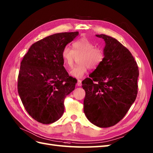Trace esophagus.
<instances>
[{
    "mask_svg": "<svg viewBox=\"0 0 153 153\" xmlns=\"http://www.w3.org/2000/svg\"><path fill=\"white\" fill-rule=\"evenodd\" d=\"M82 80H80V79H78V80H77V85L78 86V87H80V86H82Z\"/></svg>",
    "mask_w": 153,
    "mask_h": 153,
    "instance_id": "obj_1",
    "label": "esophagus"
}]
</instances>
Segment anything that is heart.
Listing matches in <instances>:
<instances>
[{"label": "heart", "mask_w": 153, "mask_h": 153, "mask_svg": "<svg viewBox=\"0 0 153 153\" xmlns=\"http://www.w3.org/2000/svg\"><path fill=\"white\" fill-rule=\"evenodd\" d=\"M73 49L66 47L62 52V57L64 66L68 68L73 67L76 58H79L76 67L70 71V74L76 78H82L88 68L95 70L98 68L105 59V52L101 47H96L95 44L86 38L79 39L72 45Z\"/></svg>", "instance_id": "b5f03b06"}]
</instances>
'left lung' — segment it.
Returning a JSON list of instances; mask_svg holds the SVG:
<instances>
[{
	"mask_svg": "<svg viewBox=\"0 0 153 153\" xmlns=\"http://www.w3.org/2000/svg\"><path fill=\"white\" fill-rule=\"evenodd\" d=\"M96 36L105 41V59L82 82L83 111L94 125L109 128L122 120L136 99L139 68L130 51L118 40L104 34Z\"/></svg>",
	"mask_w": 153,
	"mask_h": 153,
	"instance_id": "left-lung-1",
	"label": "left lung"
}]
</instances>
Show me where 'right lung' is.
Wrapping results in <instances>:
<instances>
[{
  "mask_svg": "<svg viewBox=\"0 0 153 153\" xmlns=\"http://www.w3.org/2000/svg\"><path fill=\"white\" fill-rule=\"evenodd\" d=\"M78 31L51 35L33 43L21 62L18 91L25 110L38 122L49 124L61 118L64 99L76 79L64 67L62 52Z\"/></svg>",
  "mask_w": 153,
  "mask_h": 153,
  "instance_id": "1",
  "label": "right lung"
}]
</instances>
